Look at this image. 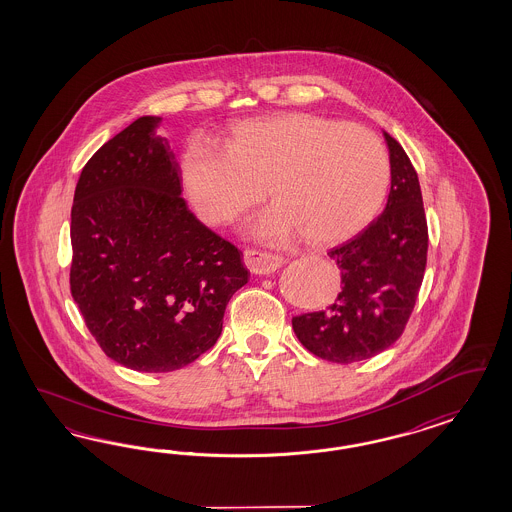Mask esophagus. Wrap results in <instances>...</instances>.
<instances>
[{"label": "esophagus", "instance_id": "1", "mask_svg": "<svg viewBox=\"0 0 512 512\" xmlns=\"http://www.w3.org/2000/svg\"><path fill=\"white\" fill-rule=\"evenodd\" d=\"M244 263L249 268V272L259 274V276H268L274 274L283 266V257L274 255V253H266V251H257V249H246L244 251Z\"/></svg>", "mask_w": 512, "mask_h": 512}]
</instances>
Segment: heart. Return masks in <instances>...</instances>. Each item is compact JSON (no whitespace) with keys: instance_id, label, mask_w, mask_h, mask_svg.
Here are the masks:
<instances>
[{"instance_id":"1","label":"heart","mask_w":512,"mask_h":512,"mask_svg":"<svg viewBox=\"0 0 512 512\" xmlns=\"http://www.w3.org/2000/svg\"><path fill=\"white\" fill-rule=\"evenodd\" d=\"M182 178L197 216L227 227L268 191L274 206L251 236L279 246L306 236L334 246L360 233L387 195V148L370 129L315 114H278L234 125L225 150L193 142Z\"/></svg>"}]
</instances>
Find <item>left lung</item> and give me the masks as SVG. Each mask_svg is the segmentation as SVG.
<instances>
[{"label":"left lung","mask_w":512,"mask_h":512,"mask_svg":"<svg viewBox=\"0 0 512 512\" xmlns=\"http://www.w3.org/2000/svg\"><path fill=\"white\" fill-rule=\"evenodd\" d=\"M390 159L385 212L328 257L341 291L323 310L293 317L300 343L319 358L349 364L375 357L402 336L419 295L428 225L419 176L402 146L383 131Z\"/></svg>","instance_id":"left-lung-1"}]
</instances>
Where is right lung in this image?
I'll return each mask as SVG.
<instances>
[{
  "label": "right lung",
  "mask_w": 512,
  "mask_h": 512,
  "mask_svg": "<svg viewBox=\"0 0 512 512\" xmlns=\"http://www.w3.org/2000/svg\"><path fill=\"white\" fill-rule=\"evenodd\" d=\"M142 116L80 172L71 208V295L107 357L146 373L180 370L214 347L242 251L182 199L180 163Z\"/></svg>",
  "instance_id": "add662e5"
}]
</instances>
